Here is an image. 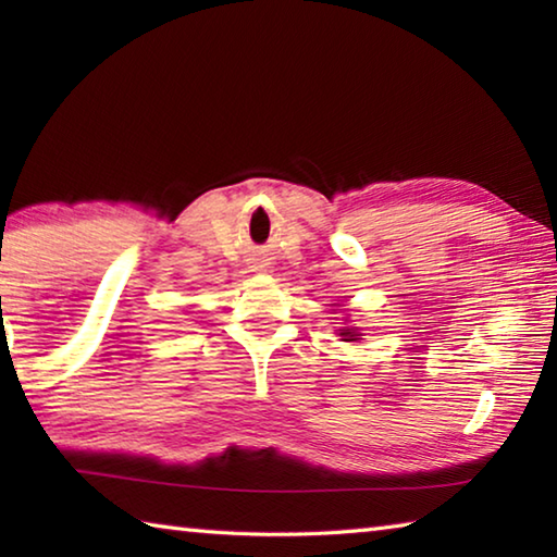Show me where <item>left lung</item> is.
Instances as JSON below:
<instances>
[{
    "instance_id": "obj_1",
    "label": "left lung",
    "mask_w": 557,
    "mask_h": 557,
    "mask_svg": "<svg viewBox=\"0 0 557 557\" xmlns=\"http://www.w3.org/2000/svg\"><path fill=\"white\" fill-rule=\"evenodd\" d=\"M361 332H363L361 326H354V324H348V319H346V326L338 329V336H342V342H358V338L363 336Z\"/></svg>"
}]
</instances>
